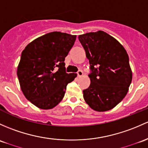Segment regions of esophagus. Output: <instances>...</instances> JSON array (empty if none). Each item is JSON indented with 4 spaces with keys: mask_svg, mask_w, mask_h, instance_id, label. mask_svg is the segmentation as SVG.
<instances>
[{
    "mask_svg": "<svg viewBox=\"0 0 148 148\" xmlns=\"http://www.w3.org/2000/svg\"><path fill=\"white\" fill-rule=\"evenodd\" d=\"M77 75H78L79 77H81L83 76V71H82V70H79L78 71H77Z\"/></svg>",
    "mask_w": 148,
    "mask_h": 148,
    "instance_id": "34e87169",
    "label": "esophagus"
}]
</instances>
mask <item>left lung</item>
<instances>
[{
  "mask_svg": "<svg viewBox=\"0 0 148 148\" xmlns=\"http://www.w3.org/2000/svg\"><path fill=\"white\" fill-rule=\"evenodd\" d=\"M90 64L91 84L84 90L85 101L99 112L109 111L126 96L132 70L126 50L117 40L103 31L80 35Z\"/></svg>",
  "mask_w": 148,
  "mask_h": 148,
  "instance_id": "left-lung-1",
  "label": "left lung"
}]
</instances>
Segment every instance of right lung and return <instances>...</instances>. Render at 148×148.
I'll list each match as a JSON object with an SVG mask.
<instances>
[{"instance_id": "1", "label": "right lung", "mask_w": 148, "mask_h": 148, "mask_svg": "<svg viewBox=\"0 0 148 148\" xmlns=\"http://www.w3.org/2000/svg\"><path fill=\"white\" fill-rule=\"evenodd\" d=\"M76 35L52 32L35 39L22 52L17 70L26 99L41 109H51L64 98L66 86L77 74L65 71V57Z\"/></svg>"}]
</instances>
